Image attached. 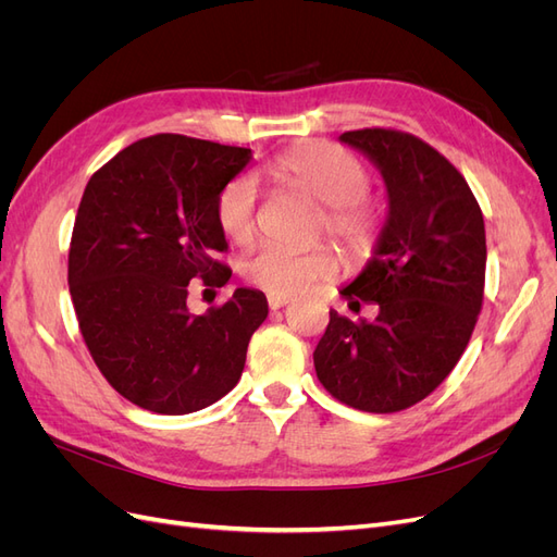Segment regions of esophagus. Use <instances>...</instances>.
I'll use <instances>...</instances> for the list:
<instances>
[{"mask_svg": "<svg viewBox=\"0 0 557 557\" xmlns=\"http://www.w3.org/2000/svg\"><path fill=\"white\" fill-rule=\"evenodd\" d=\"M267 305H269V309H281V307L288 305V297H283V295H267Z\"/></svg>", "mask_w": 557, "mask_h": 557, "instance_id": "1", "label": "esophagus"}]
</instances>
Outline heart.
Listing matches in <instances>:
<instances>
[{"label": "heart", "instance_id": "b5f03b06", "mask_svg": "<svg viewBox=\"0 0 557 557\" xmlns=\"http://www.w3.org/2000/svg\"><path fill=\"white\" fill-rule=\"evenodd\" d=\"M267 172L283 188L320 205L318 234L339 246L350 262H362L379 248L385 230V207L369 193V172L360 158L327 141L293 144L267 164ZM215 225L234 246L256 237L258 183L242 174L223 185L215 197ZM339 272V258L330 246L290 252L262 246L239 262L246 283L269 295H297L330 281Z\"/></svg>", "mask_w": 557, "mask_h": 557}]
</instances>
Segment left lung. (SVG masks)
<instances>
[{
	"instance_id": "obj_1",
	"label": "left lung",
	"mask_w": 557,
	"mask_h": 557,
	"mask_svg": "<svg viewBox=\"0 0 557 557\" xmlns=\"http://www.w3.org/2000/svg\"><path fill=\"white\" fill-rule=\"evenodd\" d=\"M342 141L372 158L391 213L376 256L342 290L376 320L330 311L315 376L346 407L397 413L444 383L476 327L485 288V227L465 176L416 134L364 127Z\"/></svg>"
}]
</instances>
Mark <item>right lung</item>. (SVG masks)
I'll use <instances>...</instances> for the list:
<instances>
[{"label": "right lung", "instance_id": "right-lung-1", "mask_svg": "<svg viewBox=\"0 0 557 557\" xmlns=\"http://www.w3.org/2000/svg\"><path fill=\"white\" fill-rule=\"evenodd\" d=\"M248 160L250 148L153 134L99 166L81 197L66 272L78 330L113 391L146 411L183 416L227 395L267 318L248 288L205 315L188 309L193 278L221 288L232 276L213 209Z\"/></svg>", "mask_w": 557, "mask_h": 557}]
</instances>
